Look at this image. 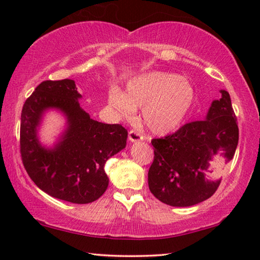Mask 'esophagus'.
I'll use <instances>...</instances> for the list:
<instances>
[{"mask_svg": "<svg viewBox=\"0 0 260 260\" xmlns=\"http://www.w3.org/2000/svg\"><path fill=\"white\" fill-rule=\"evenodd\" d=\"M128 140L131 142H139V141H143V136L139 134L136 131H129Z\"/></svg>", "mask_w": 260, "mask_h": 260, "instance_id": "obj_1", "label": "esophagus"}]
</instances>
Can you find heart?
Masks as SVG:
<instances>
[{"label": "heart", "instance_id": "b5f03b06", "mask_svg": "<svg viewBox=\"0 0 260 260\" xmlns=\"http://www.w3.org/2000/svg\"><path fill=\"white\" fill-rule=\"evenodd\" d=\"M108 103L121 119L131 120L142 108V124L158 135L177 131L195 103V89L187 78L151 71L129 79L125 93L112 87Z\"/></svg>", "mask_w": 260, "mask_h": 260}]
</instances>
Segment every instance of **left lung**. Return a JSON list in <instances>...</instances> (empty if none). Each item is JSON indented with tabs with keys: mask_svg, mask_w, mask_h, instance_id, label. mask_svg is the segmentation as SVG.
<instances>
[{
	"mask_svg": "<svg viewBox=\"0 0 260 260\" xmlns=\"http://www.w3.org/2000/svg\"><path fill=\"white\" fill-rule=\"evenodd\" d=\"M211 103L204 120L151 141L155 157L148 172L152 195L171 206H191L210 199L221 179L209 177L214 157L230 162L239 143V127L228 91Z\"/></svg>",
	"mask_w": 260,
	"mask_h": 260,
	"instance_id": "obj_1",
	"label": "left lung"
}]
</instances>
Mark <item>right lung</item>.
Masks as SVG:
<instances>
[{"mask_svg":"<svg viewBox=\"0 0 260 260\" xmlns=\"http://www.w3.org/2000/svg\"><path fill=\"white\" fill-rule=\"evenodd\" d=\"M71 79L41 82L21 111L20 152L29 178L48 195L74 204L99 200L107 190L104 165L126 147L127 131L118 124L93 120L80 107ZM56 111L66 122L51 146L41 142L45 114Z\"/></svg>","mask_w":260,"mask_h":260,"instance_id":"1","label":"right lung"}]
</instances>
